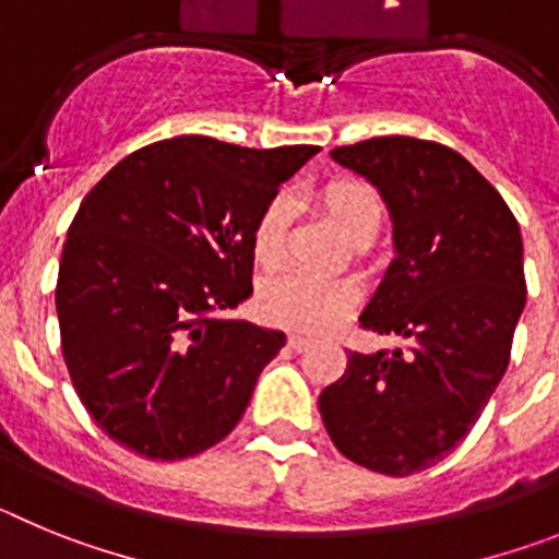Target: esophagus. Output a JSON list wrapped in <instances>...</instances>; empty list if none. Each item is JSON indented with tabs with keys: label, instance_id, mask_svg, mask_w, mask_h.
Segmentation results:
<instances>
[{
	"label": "esophagus",
	"instance_id": "1",
	"mask_svg": "<svg viewBox=\"0 0 559 559\" xmlns=\"http://www.w3.org/2000/svg\"><path fill=\"white\" fill-rule=\"evenodd\" d=\"M288 347L294 349V353H302V349L310 347V338H305V335H288Z\"/></svg>",
	"mask_w": 559,
	"mask_h": 559
}]
</instances>
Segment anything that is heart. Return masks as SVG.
<instances>
[{"instance_id":"obj_1","label":"heart","mask_w":559,"mask_h":559,"mask_svg":"<svg viewBox=\"0 0 559 559\" xmlns=\"http://www.w3.org/2000/svg\"><path fill=\"white\" fill-rule=\"evenodd\" d=\"M316 201L355 246H367L378 237L386 206L380 192L358 176H333L316 187ZM290 229V201L274 195L257 212L251 226V254L260 265L271 269L285 257ZM358 305V285L349 280H316L305 274H283L263 283L257 308L265 322L296 333L319 335L353 313Z\"/></svg>"}]
</instances>
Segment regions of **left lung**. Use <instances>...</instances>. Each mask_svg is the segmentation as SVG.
Returning <instances> with one entry per match:
<instances>
[{"label": "left lung", "mask_w": 559, "mask_h": 559, "mask_svg": "<svg viewBox=\"0 0 559 559\" xmlns=\"http://www.w3.org/2000/svg\"><path fill=\"white\" fill-rule=\"evenodd\" d=\"M330 156L386 201L394 260L360 328L406 347L349 353L319 412L355 464L412 476L471 433L507 372L526 305L521 226L496 187L439 142L374 136Z\"/></svg>", "instance_id": "1"}]
</instances>
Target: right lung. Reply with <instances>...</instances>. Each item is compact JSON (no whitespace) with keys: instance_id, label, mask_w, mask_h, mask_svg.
<instances>
[{"instance_id":"right-lung-1","label":"right lung","mask_w":559,"mask_h":559,"mask_svg":"<svg viewBox=\"0 0 559 559\" xmlns=\"http://www.w3.org/2000/svg\"><path fill=\"white\" fill-rule=\"evenodd\" d=\"M316 145L176 136L133 151L81 201L56 285L61 349L88 417L159 462L195 456L249 406L285 333L235 319L251 226Z\"/></svg>"}]
</instances>
